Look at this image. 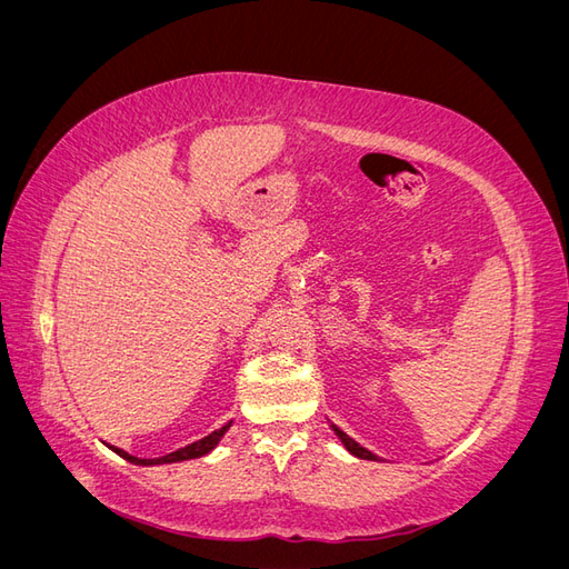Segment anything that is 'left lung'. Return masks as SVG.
Wrapping results in <instances>:
<instances>
[{"mask_svg":"<svg viewBox=\"0 0 569 569\" xmlns=\"http://www.w3.org/2000/svg\"><path fill=\"white\" fill-rule=\"evenodd\" d=\"M332 429H335V435L339 437V441L343 443V449H347L351 456H356V458H363V460H377V456H375L372 451L363 449V446H360L358 441H353L347 432H341V429H339L337 425H332Z\"/></svg>","mask_w":569,"mask_h":569,"instance_id":"obj_1","label":"left lung"}]
</instances>
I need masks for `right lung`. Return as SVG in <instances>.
Wrapping results in <instances>:
<instances>
[{
    "label": "right lung",
    "instance_id": "1",
    "mask_svg": "<svg viewBox=\"0 0 569 569\" xmlns=\"http://www.w3.org/2000/svg\"><path fill=\"white\" fill-rule=\"evenodd\" d=\"M230 425H232V422L222 425L220 429H216V432H211L209 437H203V439H199V441H194V443L184 446V449H178V451L168 453V456H161V458H137V456H130V453L123 451V449H116V446H111V451L118 453L120 458H126V460L132 462V465H166V462L192 460V458H201V456H206V453H211V451L216 449V446H218V441L222 439V435H226L228 429H230Z\"/></svg>",
    "mask_w": 569,
    "mask_h": 569
}]
</instances>
